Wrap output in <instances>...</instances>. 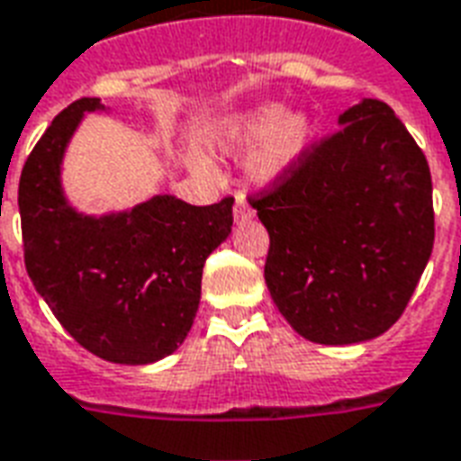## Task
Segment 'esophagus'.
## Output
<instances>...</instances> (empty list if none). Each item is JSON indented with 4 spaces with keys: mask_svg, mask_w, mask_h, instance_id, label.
Here are the masks:
<instances>
[{
    "mask_svg": "<svg viewBox=\"0 0 461 461\" xmlns=\"http://www.w3.org/2000/svg\"><path fill=\"white\" fill-rule=\"evenodd\" d=\"M251 217H254V210L249 207L244 197H237V204H234V220L244 221V220H251Z\"/></svg>",
    "mask_w": 461,
    "mask_h": 461,
    "instance_id": "obj_1",
    "label": "esophagus"
}]
</instances>
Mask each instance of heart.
Listing matches in <instances>:
<instances>
[{
  "instance_id": "obj_1",
  "label": "heart",
  "mask_w": 461,
  "mask_h": 461,
  "mask_svg": "<svg viewBox=\"0 0 461 461\" xmlns=\"http://www.w3.org/2000/svg\"><path fill=\"white\" fill-rule=\"evenodd\" d=\"M312 119L305 112H285L278 102L244 109L224 126V141L231 153L257 149L249 170L258 183H274L288 176L312 141Z\"/></svg>"
}]
</instances>
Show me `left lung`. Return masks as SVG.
<instances>
[{
    "label": "left lung",
    "instance_id": "1",
    "mask_svg": "<svg viewBox=\"0 0 461 461\" xmlns=\"http://www.w3.org/2000/svg\"><path fill=\"white\" fill-rule=\"evenodd\" d=\"M249 203L271 237L268 293L300 337L366 342L403 315L435 241L432 178L386 102L347 109Z\"/></svg>",
    "mask_w": 461,
    "mask_h": 461
}]
</instances>
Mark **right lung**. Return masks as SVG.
<instances>
[{"label":"right lung","instance_id":"add662e5","mask_svg":"<svg viewBox=\"0 0 461 461\" xmlns=\"http://www.w3.org/2000/svg\"><path fill=\"white\" fill-rule=\"evenodd\" d=\"M97 97L66 107L33 146L19 180L23 261L75 342L114 364H151L178 349L200 305L207 257L231 231L234 197L187 204L156 195L102 217L70 207L60 163Z\"/></svg>","mask_w":461,"mask_h":461}]
</instances>
